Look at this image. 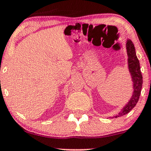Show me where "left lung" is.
I'll return each instance as SVG.
<instances>
[{"mask_svg":"<svg viewBox=\"0 0 151 151\" xmlns=\"http://www.w3.org/2000/svg\"><path fill=\"white\" fill-rule=\"evenodd\" d=\"M126 49L128 55V68L131 74V80L133 82V93L129 101L121 109L117 114H114V118H117L128 114L131 109L135 107L139 99L141 92L143 77H142L140 63L136 56V49L131 40L127 39L126 42ZM110 118V117H109Z\"/></svg>","mask_w":151,"mask_h":151,"instance_id":"left-lung-1","label":"left lung"}]
</instances>
